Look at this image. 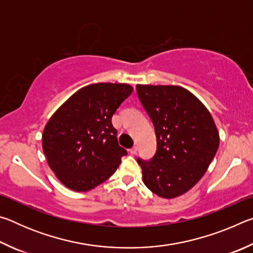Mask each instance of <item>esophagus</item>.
Here are the masks:
<instances>
[{"instance_id": "34e87169", "label": "esophagus", "mask_w": 253, "mask_h": 253, "mask_svg": "<svg viewBox=\"0 0 253 253\" xmlns=\"http://www.w3.org/2000/svg\"><path fill=\"white\" fill-rule=\"evenodd\" d=\"M129 153L131 154V155H135V154L137 153V147H136V146H134V147H131V148L129 149Z\"/></svg>"}]
</instances>
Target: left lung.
<instances>
[{"instance_id":"left-lung-1","label":"left lung","mask_w":253,"mask_h":253,"mask_svg":"<svg viewBox=\"0 0 253 253\" xmlns=\"http://www.w3.org/2000/svg\"><path fill=\"white\" fill-rule=\"evenodd\" d=\"M136 90L157 142L152 160L137 158L143 182L161 198H177L200 181L215 156L216 126L207 107L185 88L137 84Z\"/></svg>"}]
</instances>
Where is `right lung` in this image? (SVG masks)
I'll use <instances>...</instances> for the list:
<instances>
[{"mask_svg": "<svg viewBox=\"0 0 253 253\" xmlns=\"http://www.w3.org/2000/svg\"><path fill=\"white\" fill-rule=\"evenodd\" d=\"M131 92L127 84L85 85L51 116L42 134V148L66 187L90 191L117 169L127 151L118 145L111 117Z\"/></svg>", "mask_w": 253, "mask_h": 253, "instance_id": "add662e5", "label": "right lung"}]
</instances>
